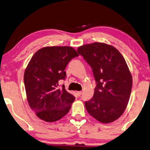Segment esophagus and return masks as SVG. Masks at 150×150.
<instances>
[{"label":"esophagus","instance_id":"1","mask_svg":"<svg viewBox=\"0 0 150 150\" xmlns=\"http://www.w3.org/2000/svg\"><path fill=\"white\" fill-rule=\"evenodd\" d=\"M77 93L79 96H80V95H81V94H82V91H77Z\"/></svg>","mask_w":150,"mask_h":150}]
</instances>
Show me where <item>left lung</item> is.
Returning a JSON list of instances; mask_svg holds the SVG:
<instances>
[{"mask_svg":"<svg viewBox=\"0 0 150 150\" xmlns=\"http://www.w3.org/2000/svg\"><path fill=\"white\" fill-rule=\"evenodd\" d=\"M77 52L91 66L96 82L93 97L85 102L87 111L102 123L116 121L127 108L132 86L125 58L117 49L103 42L84 45Z\"/></svg>","mask_w":150,"mask_h":150,"instance_id":"8db88e82","label":"left lung"}]
</instances>
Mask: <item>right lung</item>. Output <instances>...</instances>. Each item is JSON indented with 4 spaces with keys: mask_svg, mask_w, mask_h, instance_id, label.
I'll return each instance as SVG.
<instances>
[{
    "mask_svg": "<svg viewBox=\"0 0 150 150\" xmlns=\"http://www.w3.org/2000/svg\"><path fill=\"white\" fill-rule=\"evenodd\" d=\"M79 56L71 47H46L30 59L24 73V84L29 107L46 122L59 120L69 112L75 98L58 81L65 79V69L71 59Z\"/></svg>",
    "mask_w": 150,
    "mask_h": 150,
    "instance_id": "right-lung-1",
    "label": "right lung"
}]
</instances>
